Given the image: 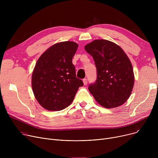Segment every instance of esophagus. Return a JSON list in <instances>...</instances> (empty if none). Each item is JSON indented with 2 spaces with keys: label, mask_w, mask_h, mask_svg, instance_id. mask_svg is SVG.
Instances as JSON below:
<instances>
[{
  "label": "esophagus",
  "mask_w": 158,
  "mask_h": 158,
  "mask_svg": "<svg viewBox=\"0 0 158 158\" xmlns=\"http://www.w3.org/2000/svg\"><path fill=\"white\" fill-rule=\"evenodd\" d=\"M82 81H83V83H84V85H87V83H88V81H87V79L85 78V79H84L83 80H82Z\"/></svg>",
  "instance_id": "34e87169"
}]
</instances>
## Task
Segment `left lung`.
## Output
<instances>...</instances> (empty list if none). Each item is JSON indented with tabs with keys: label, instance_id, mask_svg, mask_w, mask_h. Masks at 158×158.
<instances>
[{
	"label": "left lung",
	"instance_id": "1",
	"mask_svg": "<svg viewBox=\"0 0 158 158\" xmlns=\"http://www.w3.org/2000/svg\"><path fill=\"white\" fill-rule=\"evenodd\" d=\"M85 48L93 57L97 68V80L88 87L95 101L106 108L125 103L135 82L133 69L126 54L120 46L106 40H94Z\"/></svg>",
	"mask_w": 158,
	"mask_h": 158
}]
</instances>
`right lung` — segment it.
Here are the masks:
<instances>
[{"label":"right lung","instance_id":"obj_1","mask_svg":"<svg viewBox=\"0 0 158 158\" xmlns=\"http://www.w3.org/2000/svg\"><path fill=\"white\" fill-rule=\"evenodd\" d=\"M78 44L73 41L57 43L42 54L32 75L35 97L44 108L60 111L73 101L82 80L76 77L72 58Z\"/></svg>","mask_w":158,"mask_h":158}]
</instances>
